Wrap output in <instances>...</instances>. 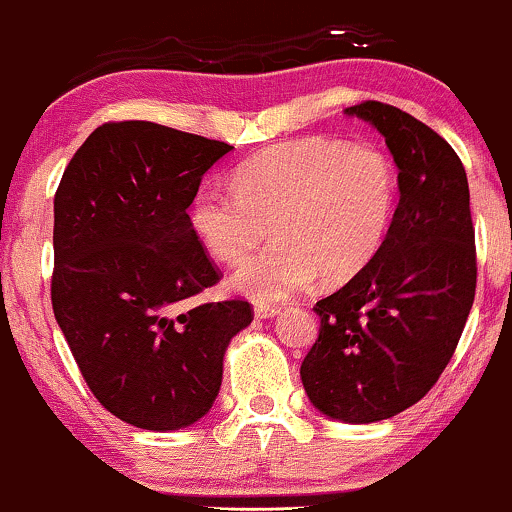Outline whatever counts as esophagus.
I'll return each instance as SVG.
<instances>
[{
    "label": "esophagus",
    "mask_w": 512,
    "mask_h": 512,
    "mask_svg": "<svg viewBox=\"0 0 512 512\" xmlns=\"http://www.w3.org/2000/svg\"><path fill=\"white\" fill-rule=\"evenodd\" d=\"M277 313H280V308H277V306H256L254 308V315H256V318H261V320L275 318Z\"/></svg>",
    "instance_id": "1"
}]
</instances>
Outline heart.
I'll list each match as a JSON object with an SVG mask.
<instances>
[{
    "label": "heart",
    "instance_id": "heart-1",
    "mask_svg": "<svg viewBox=\"0 0 512 512\" xmlns=\"http://www.w3.org/2000/svg\"><path fill=\"white\" fill-rule=\"evenodd\" d=\"M396 189L394 163L375 144L304 137L244 161L235 189H199L192 227L216 261L239 266L270 222L278 237L232 287L282 301L318 273L342 282L368 266L387 237Z\"/></svg>",
    "mask_w": 512,
    "mask_h": 512
}]
</instances>
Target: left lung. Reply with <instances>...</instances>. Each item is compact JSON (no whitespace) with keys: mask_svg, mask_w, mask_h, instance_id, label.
Wrapping results in <instances>:
<instances>
[{"mask_svg":"<svg viewBox=\"0 0 512 512\" xmlns=\"http://www.w3.org/2000/svg\"><path fill=\"white\" fill-rule=\"evenodd\" d=\"M346 113L382 132L401 199L375 258L313 306L320 332L301 382L327 418L365 425L437 384L475 301L477 254L468 175L451 144L396 106Z\"/></svg>","mask_w":512,"mask_h":512,"instance_id":"8db88e82","label":"left lung"}]
</instances>
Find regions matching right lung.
Returning <instances> with one entry per match:
<instances>
[{
    "mask_svg": "<svg viewBox=\"0 0 512 512\" xmlns=\"http://www.w3.org/2000/svg\"><path fill=\"white\" fill-rule=\"evenodd\" d=\"M232 147L149 121L104 123L54 194L52 306L87 387L151 432L211 410L249 301L189 306L220 282L187 208Z\"/></svg>",
    "mask_w": 512,
    "mask_h": 512,
    "instance_id": "1",
    "label": "right lung"
}]
</instances>
